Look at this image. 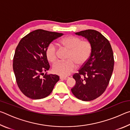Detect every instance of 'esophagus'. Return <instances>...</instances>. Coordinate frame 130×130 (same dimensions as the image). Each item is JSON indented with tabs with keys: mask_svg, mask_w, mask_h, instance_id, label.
I'll list each match as a JSON object with an SVG mask.
<instances>
[{
	"mask_svg": "<svg viewBox=\"0 0 130 130\" xmlns=\"http://www.w3.org/2000/svg\"><path fill=\"white\" fill-rule=\"evenodd\" d=\"M68 78H69L68 77H62V76H60V77L61 80H67Z\"/></svg>",
	"mask_w": 130,
	"mask_h": 130,
	"instance_id": "obj_1",
	"label": "esophagus"
}]
</instances>
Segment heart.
<instances>
[{"instance_id": "b5f03b06", "label": "heart", "mask_w": 130, "mask_h": 130, "mask_svg": "<svg viewBox=\"0 0 130 130\" xmlns=\"http://www.w3.org/2000/svg\"><path fill=\"white\" fill-rule=\"evenodd\" d=\"M58 44L61 47L69 50L67 56L68 60L57 62L53 67L54 73L61 76L69 75L76 69V65L80 67L84 65L91 54V43L88 40H82L78 37H65L59 41ZM45 54L50 62L55 63L58 59V52L53 44L47 47Z\"/></svg>"}]
</instances>
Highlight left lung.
Segmentation results:
<instances>
[{
    "label": "left lung",
    "mask_w": 130,
    "mask_h": 130,
    "mask_svg": "<svg viewBox=\"0 0 130 130\" xmlns=\"http://www.w3.org/2000/svg\"><path fill=\"white\" fill-rule=\"evenodd\" d=\"M75 34L86 38L92 50L87 62L73 74L76 84L71 91L78 99L88 102L102 95L108 85L113 70V51L109 41L98 31L89 29Z\"/></svg>",
    "instance_id": "left-lung-1"
}]
</instances>
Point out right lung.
I'll return each instance as SVG.
<instances>
[{
    "label": "right lung",
    "instance_id": "add662e5",
    "mask_svg": "<svg viewBox=\"0 0 130 130\" xmlns=\"http://www.w3.org/2000/svg\"><path fill=\"white\" fill-rule=\"evenodd\" d=\"M63 34L38 29L21 39L15 49L13 70L21 91L31 99L45 98L52 93L59 76L43 72L50 68L46 56L47 47Z\"/></svg>",
    "mask_w": 130,
    "mask_h": 130
}]
</instances>
